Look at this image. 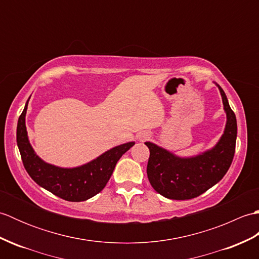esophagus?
Masks as SVG:
<instances>
[{
	"instance_id": "34e87169",
	"label": "esophagus",
	"mask_w": 259,
	"mask_h": 259,
	"mask_svg": "<svg viewBox=\"0 0 259 259\" xmlns=\"http://www.w3.org/2000/svg\"><path fill=\"white\" fill-rule=\"evenodd\" d=\"M148 138H150V135L148 134V133H144V134H141L140 136H138V139L140 140V141H144V140H147Z\"/></svg>"
}]
</instances>
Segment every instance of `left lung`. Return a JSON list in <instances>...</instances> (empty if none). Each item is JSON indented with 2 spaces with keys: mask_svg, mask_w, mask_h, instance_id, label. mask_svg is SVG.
I'll list each match as a JSON object with an SVG mask.
<instances>
[{
  "mask_svg": "<svg viewBox=\"0 0 259 259\" xmlns=\"http://www.w3.org/2000/svg\"><path fill=\"white\" fill-rule=\"evenodd\" d=\"M216 85L221 91L227 122L221 139L210 150L181 158L152 142H145L150 150L148 179L153 189L169 199L186 200L200 196L223 179L233 162L237 121L224 90Z\"/></svg>",
  "mask_w": 259,
  "mask_h": 259,
  "instance_id": "8db88e82",
  "label": "left lung"
}]
</instances>
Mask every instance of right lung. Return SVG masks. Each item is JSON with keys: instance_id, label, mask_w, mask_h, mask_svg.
<instances>
[{"instance_id": "add662e5", "label": "right lung", "mask_w": 259, "mask_h": 259, "mask_svg": "<svg viewBox=\"0 0 259 259\" xmlns=\"http://www.w3.org/2000/svg\"><path fill=\"white\" fill-rule=\"evenodd\" d=\"M29 100L18 121L16 142L24 168L30 177L42 188L68 201H84L99 194L106 187L121 156L135 142L114 147L80 167L61 168L47 163L34 152L27 138L25 114Z\"/></svg>"}]
</instances>
